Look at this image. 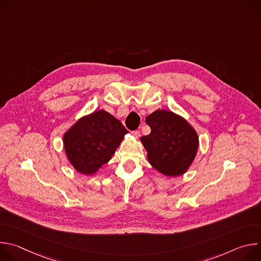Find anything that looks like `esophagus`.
<instances>
[{
	"instance_id": "34e87169",
	"label": "esophagus",
	"mask_w": 261,
	"mask_h": 261,
	"mask_svg": "<svg viewBox=\"0 0 261 261\" xmlns=\"http://www.w3.org/2000/svg\"><path fill=\"white\" fill-rule=\"evenodd\" d=\"M132 134H133V136H134V137H136V138H138V137L140 136V132H139L138 130H134V131H132Z\"/></svg>"
}]
</instances>
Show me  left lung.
Instances as JSON below:
<instances>
[{
  "instance_id": "1",
  "label": "left lung",
  "mask_w": 261,
  "mask_h": 261,
  "mask_svg": "<svg viewBox=\"0 0 261 261\" xmlns=\"http://www.w3.org/2000/svg\"><path fill=\"white\" fill-rule=\"evenodd\" d=\"M145 123L151 127V133L140 140L147 152L148 162L168 176L185 173L198 148L195 130L182 118L163 109L147 116Z\"/></svg>"
}]
</instances>
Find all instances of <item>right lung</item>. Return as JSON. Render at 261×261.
<instances>
[{
    "label": "right lung",
    "instance_id": "right-lung-1",
    "mask_svg": "<svg viewBox=\"0 0 261 261\" xmlns=\"http://www.w3.org/2000/svg\"><path fill=\"white\" fill-rule=\"evenodd\" d=\"M128 133L123 124L105 110H98L74 124L64 135L70 163L86 174L107 163Z\"/></svg>",
    "mask_w": 261,
    "mask_h": 261
}]
</instances>
